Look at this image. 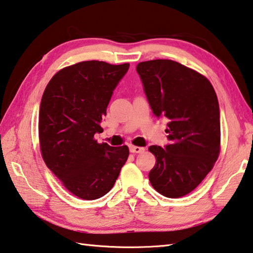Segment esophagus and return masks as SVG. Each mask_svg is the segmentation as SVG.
Segmentation results:
<instances>
[{
    "mask_svg": "<svg viewBox=\"0 0 253 253\" xmlns=\"http://www.w3.org/2000/svg\"><path fill=\"white\" fill-rule=\"evenodd\" d=\"M129 150H130V153H132V154H140V153H144L145 148H144V147H138V146L130 145L129 146Z\"/></svg>",
    "mask_w": 253,
    "mask_h": 253,
    "instance_id": "1",
    "label": "esophagus"
}]
</instances>
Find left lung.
<instances>
[{"label": "left lung", "instance_id": "obj_1", "mask_svg": "<svg viewBox=\"0 0 253 253\" xmlns=\"http://www.w3.org/2000/svg\"><path fill=\"white\" fill-rule=\"evenodd\" d=\"M136 71L151 111L166 117L170 144L150 146L156 165L151 186L168 198H180L204 180L220 153V112L211 83L171 59L141 62Z\"/></svg>", "mask_w": 253, "mask_h": 253}]
</instances>
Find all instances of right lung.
I'll return each mask as SVG.
<instances>
[{
  "label": "right lung",
  "instance_id": "obj_1",
  "mask_svg": "<svg viewBox=\"0 0 253 253\" xmlns=\"http://www.w3.org/2000/svg\"><path fill=\"white\" fill-rule=\"evenodd\" d=\"M129 64L86 61L55 74L42 96L39 137L48 169L73 195L98 199L112 189L129 155L127 146L98 144L103 116Z\"/></svg>",
  "mask_w": 253,
  "mask_h": 253
}]
</instances>
